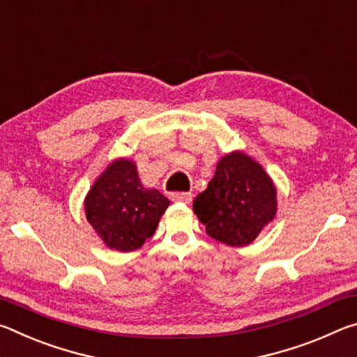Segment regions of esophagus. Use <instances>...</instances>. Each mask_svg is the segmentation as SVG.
Returning a JSON list of instances; mask_svg holds the SVG:
<instances>
[{"instance_id": "1", "label": "esophagus", "mask_w": 357, "mask_h": 357, "mask_svg": "<svg viewBox=\"0 0 357 357\" xmlns=\"http://www.w3.org/2000/svg\"><path fill=\"white\" fill-rule=\"evenodd\" d=\"M172 200H173V202H179V203H187V204H189V203L192 202V195H190V193H185V192H178V193H173Z\"/></svg>"}]
</instances>
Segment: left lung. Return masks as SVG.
I'll use <instances>...</instances> for the list:
<instances>
[{
    "label": "left lung",
    "mask_w": 357,
    "mask_h": 357,
    "mask_svg": "<svg viewBox=\"0 0 357 357\" xmlns=\"http://www.w3.org/2000/svg\"><path fill=\"white\" fill-rule=\"evenodd\" d=\"M193 213L213 239L245 247L275 219V184L253 157L231 151L220 157L206 190L193 200Z\"/></svg>",
    "instance_id": "obj_1"
}]
</instances>
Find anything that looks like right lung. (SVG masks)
Here are the masks:
<instances>
[{
    "mask_svg": "<svg viewBox=\"0 0 357 357\" xmlns=\"http://www.w3.org/2000/svg\"><path fill=\"white\" fill-rule=\"evenodd\" d=\"M83 204L102 243L124 253L140 249L153 236L170 200L142 184L134 160L118 157L94 181Z\"/></svg>",
    "mask_w": 357,
    "mask_h": 357,
    "instance_id": "right-lung-1",
    "label": "right lung"
}]
</instances>
